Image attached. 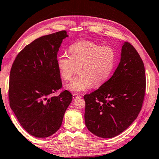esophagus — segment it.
Here are the masks:
<instances>
[{
	"mask_svg": "<svg viewBox=\"0 0 159 159\" xmlns=\"http://www.w3.org/2000/svg\"><path fill=\"white\" fill-rule=\"evenodd\" d=\"M72 95H73V98L74 99L80 98V97L79 95H78V94H76V93H73V94H72Z\"/></svg>",
	"mask_w": 159,
	"mask_h": 159,
	"instance_id": "1",
	"label": "esophagus"
}]
</instances>
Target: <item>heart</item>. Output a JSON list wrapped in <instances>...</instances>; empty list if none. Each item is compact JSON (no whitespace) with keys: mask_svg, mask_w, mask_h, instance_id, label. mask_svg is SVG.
Returning a JSON list of instances; mask_svg holds the SVG:
<instances>
[{"mask_svg":"<svg viewBox=\"0 0 159 159\" xmlns=\"http://www.w3.org/2000/svg\"><path fill=\"white\" fill-rule=\"evenodd\" d=\"M69 56L62 55L57 60V66L61 79L65 81L72 79L79 71V76L66 85L69 90L79 93L92 87L104 84L113 71L116 60V52L111 46L90 41H82L71 44ZM79 68V69H77Z\"/></svg>","mask_w":159,"mask_h":159,"instance_id":"obj_1","label":"heart"}]
</instances>
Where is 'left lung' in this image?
Wrapping results in <instances>:
<instances>
[{"mask_svg":"<svg viewBox=\"0 0 159 159\" xmlns=\"http://www.w3.org/2000/svg\"><path fill=\"white\" fill-rule=\"evenodd\" d=\"M145 90L143 61L135 48L125 42L113 76L99 89L84 95L86 127L99 138L118 135L138 117Z\"/></svg>","mask_w":159,"mask_h":159,"instance_id":"obj_1","label":"left lung"}]
</instances>
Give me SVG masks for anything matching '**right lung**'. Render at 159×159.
Here are the masks:
<instances>
[{
	"label": "right lung",
	"instance_id": "add662e5",
	"mask_svg": "<svg viewBox=\"0 0 159 159\" xmlns=\"http://www.w3.org/2000/svg\"><path fill=\"white\" fill-rule=\"evenodd\" d=\"M66 31L41 36L26 45L16 57L10 74V108L19 123L31 135L46 138L62 123L72 95L62 88L57 66V52Z\"/></svg>",
	"mask_w": 159,
	"mask_h": 159
}]
</instances>
